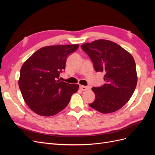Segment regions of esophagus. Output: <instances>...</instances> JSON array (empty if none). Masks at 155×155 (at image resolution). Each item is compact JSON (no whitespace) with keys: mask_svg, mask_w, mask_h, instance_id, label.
Segmentation results:
<instances>
[{"mask_svg":"<svg viewBox=\"0 0 155 155\" xmlns=\"http://www.w3.org/2000/svg\"><path fill=\"white\" fill-rule=\"evenodd\" d=\"M79 88H80L81 91H85L88 90V89H89V87H87V86L80 85V86H79Z\"/></svg>","mask_w":155,"mask_h":155,"instance_id":"34e87169","label":"esophagus"}]
</instances>
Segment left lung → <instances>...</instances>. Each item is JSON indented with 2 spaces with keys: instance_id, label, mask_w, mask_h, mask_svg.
Wrapping results in <instances>:
<instances>
[{
  "instance_id": "left-lung-1",
  "label": "left lung",
  "mask_w": 155,
  "mask_h": 155,
  "mask_svg": "<svg viewBox=\"0 0 155 155\" xmlns=\"http://www.w3.org/2000/svg\"><path fill=\"white\" fill-rule=\"evenodd\" d=\"M81 47L90 57L96 71L105 73L104 85L92 88L96 98L89 105L104 114L119 110L128 102L137 87L138 77L132 55L105 39L83 44Z\"/></svg>"
}]
</instances>
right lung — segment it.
Here are the masks:
<instances>
[{"label": "right lung", "mask_w": 155, "mask_h": 155, "mask_svg": "<svg viewBox=\"0 0 155 155\" xmlns=\"http://www.w3.org/2000/svg\"><path fill=\"white\" fill-rule=\"evenodd\" d=\"M79 45H54L41 48L23 63L18 86L26 105L36 114L54 116L67 106L78 84L61 81L69 54Z\"/></svg>", "instance_id": "1"}]
</instances>
